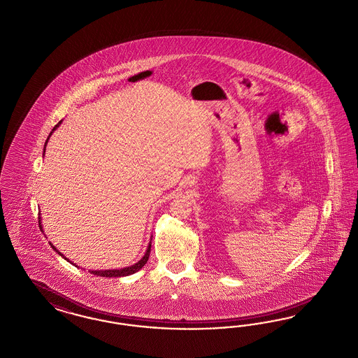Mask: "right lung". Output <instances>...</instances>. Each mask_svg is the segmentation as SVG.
<instances>
[{"instance_id": "obj_1", "label": "right lung", "mask_w": 358, "mask_h": 358, "mask_svg": "<svg viewBox=\"0 0 358 358\" xmlns=\"http://www.w3.org/2000/svg\"><path fill=\"white\" fill-rule=\"evenodd\" d=\"M62 123V120L59 122V123L57 124L54 128H52V131L50 132V136L51 134L61 125ZM49 137H48V140H46V143H45V149H46V144H48V141H49ZM43 155H45V150H43ZM39 220V229H42V226H41V217L38 218ZM50 246L52 247L61 257H63V254H61L55 247L52 246L51 243H50ZM150 246H152V243L149 242L148 248H147V252H145V255L141 258V259L138 260L136 264L134 266H129V267H125V268H122V270H106V271H90L91 273H94V275H98V276H103V278H122V276H128V275H132V273H135V272L138 271V270H141L144 266H145V263L148 262L149 254H150ZM66 259V258H64ZM78 267V266H76Z\"/></svg>"}]
</instances>
